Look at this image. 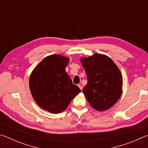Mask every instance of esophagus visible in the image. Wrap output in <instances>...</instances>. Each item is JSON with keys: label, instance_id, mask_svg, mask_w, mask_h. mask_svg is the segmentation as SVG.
<instances>
[{"label": "esophagus", "instance_id": "obj_1", "mask_svg": "<svg viewBox=\"0 0 148 148\" xmlns=\"http://www.w3.org/2000/svg\"><path fill=\"white\" fill-rule=\"evenodd\" d=\"M78 87H79V88L80 89H81V90H82V89H83V86H82V85H80V84H79V85H78Z\"/></svg>", "mask_w": 148, "mask_h": 148}]
</instances>
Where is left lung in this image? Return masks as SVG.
Segmentation results:
<instances>
[{
  "mask_svg": "<svg viewBox=\"0 0 148 148\" xmlns=\"http://www.w3.org/2000/svg\"><path fill=\"white\" fill-rule=\"evenodd\" d=\"M81 62L87 74V84L83 92L87 101L99 111L109 109L122 94L123 78L118 67L101 54L81 58Z\"/></svg>",
  "mask_w": 148,
  "mask_h": 148,
  "instance_id": "left-lung-1",
  "label": "left lung"
}]
</instances>
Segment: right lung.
<instances>
[{"label": "right lung", "instance_id": "obj_1", "mask_svg": "<svg viewBox=\"0 0 148 148\" xmlns=\"http://www.w3.org/2000/svg\"><path fill=\"white\" fill-rule=\"evenodd\" d=\"M69 62V58L59 55L47 56L30 76V90L35 102L51 113L63 112L81 91L65 71Z\"/></svg>", "mask_w": 148, "mask_h": 148}]
</instances>
